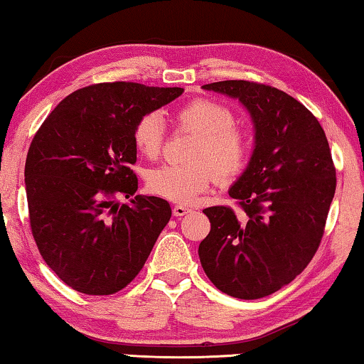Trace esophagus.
<instances>
[{
  "label": "esophagus",
  "instance_id": "obj_1",
  "mask_svg": "<svg viewBox=\"0 0 364 364\" xmlns=\"http://www.w3.org/2000/svg\"><path fill=\"white\" fill-rule=\"evenodd\" d=\"M189 210H191V209L186 208V205L178 204V205H175V208H173V215H176V217H183L184 214H188Z\"/></svg>",
  "mask_w": 364,
  "mask_h": 364
}]
</instances>
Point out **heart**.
<instances>
[{"label": "heart", "instance_id": "b5f03b06", "mask_svg": "<svg viewBox=\"0 0 364 364\" xmlns=\"http://www.w3.org/2000/svg\"><path fill=\"white\" fill-rule=\"evenodd\" d=\"M180 129L196 135L188 151V165H164L147 175L151 193L173 203L191 204L200 193L220 180H235L252 160V140L235 126V114L219 101L198 97L175 114ZM132 140L145 159L155 160L165 144V122L159 112H147L134 124Z\"/></svg>", "mask_w": 364, "mask_h": 364}]
</instances>
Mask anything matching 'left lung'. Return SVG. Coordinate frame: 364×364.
Here are the masks:
<instances>
[{
    "mask_svg": "<svg viewBox=\"0 0 364 364\" xmlns=\"http://www.w3.org/2000/svg\"><path fill=\"white\" fill-rule=\"evenodd\" d=\"M238 97L255 122L250 165L230 188L229 205L204 209V273L238 299L273 294L301 274L321 245L337 188L328 140L306 106L274 86L225 80L203 86Z\"/></svg>",
    "mask_w": 364,
    "mask_h": 364,
    "instance_id": "8db88e82",
    "label": "left lung"
}]
</instances>
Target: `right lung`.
Wrapping results in <instances>:
<instances>
[{"label": "right lung", "mask_w": 364, "mask_h": 364, "mask_svg": "<svg viewBox=\"0 0 364 364\" xmlns=\"http://www.w3.org/2000/svg\"><path fill=\"white\" fill-rule=\"evenodd\" d=\"M183 88L132 81L95 83L68 95L32 139L26 159L29 225L48 268L72 289L109 296L147 262L171 217L168 200L135 196V121Z\"/></svg>", "instance_id": "add662e5"}]
</instances>
